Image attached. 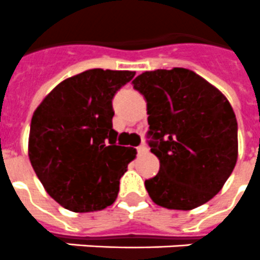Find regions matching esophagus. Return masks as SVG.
<instances>
[{"instance_id":"1","label":"esophagus","mask_w":260,"mask_h":260,"mask_svg":"<svg viewBox=\"0 0 260 260\" xmlns=\"http://www.w3.org/2000/svg\"><path fill=\"white\" fill-rule=\"evenodd\" d=\"M148 152V148L145 147V145H140V147H137V154L139 156H143V154H145Z\"/></svg>"}]
</instances>
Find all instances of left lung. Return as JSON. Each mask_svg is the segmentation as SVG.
<instances>
[{"instance_id": "left-lung-1", "label": "left lung", "mask_w": 260, "mask_h": 260, "mask_svg": "<svg viewBox=\"0 0 260 260\" xmlns=\"http://www.w3.org/2000/svg\"><path fill=\"white\" fill-rule=\"evenodd\" d=\"M145 98L150 152L160 171L145 180L154 204L191 210L221 190L238 158L237 117L223 93L187 69L145 71L132 82Z\"/></svg>"}]
</instances>
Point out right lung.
Wrapping results in <instances>:
<instances>
[{
    "instance_id": "obj_1",
    "label": "right lung",
    "mask_w": 260,
    "mask_h": 260,
    "mask_svg": "<svg viewBox=\"0 0 260 260\" xmlns=\"http://www.w3.org/2000/svg\"><path fill=\"white\" fill-rule=\"evenodd\" d=\"M135 71L87 70L60 82L32 113L31 167L51 198L75 213L115 202L136 149L116 145L112 99Z\"/></svg>"
}]
</instances>
